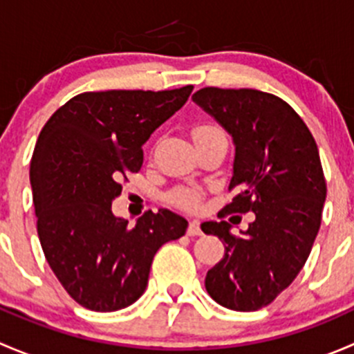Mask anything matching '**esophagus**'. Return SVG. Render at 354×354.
<instances>
[{
	"instance_id": "esophagus-1",
	"label": "esophagus",
	"mask_w": 354,
	"mask_h": 354,
	"mask_svg": "<svg viewBox=\"0 0 354 354\" xmlns=\"http://www.w3.org/2000/svg\"><path fill=\"white\" fill-rule=\"evenodd\" d=\"M187 234H188V236H200V234H202V230H200L198 221H192V223L188 224Z\"/></svg>"
}]
</instances>
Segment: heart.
I'll list each match as a JSON object with an SVG mask.
<instances>
[{
  "instance_id": "1",
  "label": "heart",
  "mask_w": 354,
  "mask_h": 354,
  "mask_svg": "<svg viewBox=\"0 0 354 354\" xmlns=\"http://www.w3.org/2000/svg\"><path fill=\"white\" fill-rule=\"evenodd\" d=\"M214 130H217V128L198 127L194 130V137H197L200 133H205V131H214ZM198 200H200V195L195 190H180L174 194V202H176L178 205L185 207V209H195V207L198 205Z\"/></svg>"
}]
</instances>
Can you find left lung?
Returning a JSON list of instances; mask_svg holds the SVG:
<instances>
[{"mask_svg": "<svg viewBox=\"0 0 354 354\" xmlns=\"http://www.w3.org/2000/svg\"><path fill=\"white\" fill-rule=\"evenodd\" d=\"M194 102L233 137L230 190L224 212H253L241 236L226 221L202 224L224 243V257L207 272L214 301L236 312L267 306L295 281L320 230L327 187L308 127L277 95L255 88L205 87Z\"/></svg>", "mask_w": 354, "mask_h": 354, "instance_id": "1", "label": "left lung"}]
</instances>
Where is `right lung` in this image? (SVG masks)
<instances>
[{
	"label": "right lung",
	"mask_w": 354,
	"mask_h": 354,
	"mask_svg": "<svg viewBox=\"0 0 354 354\" xmlns=\"http://www.w3.org/2000/svg\"><path fill=\"white\" fill-rule=\"evenodd\" d=\"M194 87L84 92L41 130L30 160L37 234L68 295L94 312H114L144 295L157 250L188 221L147 210L130 226L111 210L120 181L140 171L142 145L183 108Z\"/></svg>",
	"instance_id": "obj_1"
}]
</instances>
